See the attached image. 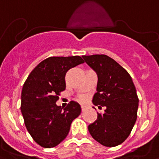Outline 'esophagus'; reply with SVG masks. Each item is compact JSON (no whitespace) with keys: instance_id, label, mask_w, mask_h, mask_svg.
Here are the masks:
<instances>
[{"instance_id":"1","label":"esophagus","mask_w":159,"mask_h":159,"mask_svg":"<svg viewBox=\"0 0 159 159\" xmlns=\"http://www.w3.org/2000/svg\"><path fill=\"white\" fill-rule=\"evenodd\" d=\"M86 109H87V106H81V111H85Z\"/></svg>"}]
</instances>
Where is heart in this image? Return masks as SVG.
<instances>
[{
	"instance_id": "obj_1",
	"label": "heart",
	"mask_w": 159,
	"mask_h": 159,
	"mask_svg": "<svg viewBox=\"0 0 159 159\" xmlns=\"http://www.w3.org/2000/svg\"><path fill=\"white\" fill-rule=\"evenodd\" d=\"M80 100H81V101H85V100H86V98H85V96H81V98H80Z\"/></svg>"
}]
</instances>
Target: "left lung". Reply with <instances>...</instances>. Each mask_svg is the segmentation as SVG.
I'll return each instance as SVG.
<instances>
[{"label": "left lung", "instance_id": "1", "mask_svg": "<svg viewBox=\"0 0 159 159\" xmlns=\"http://www.w3.org/2000/svg\"><path fill=\"white\" fill-rule=\"evenodd\" d=\"M98 75L95 106H105L102 114L88 126L93 139L107 147L122 143L137 119L139 98L130 75L117 61L104 54L83 56Z\"/></svg>", "mask_w": 159, "mask_h": 159}]
</instances>
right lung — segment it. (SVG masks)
<instances>
[{
	"mask_svg": "<svg viewBox=\"0 0 159 159\" xmlns=\"http://www.w3.org/2000/svg\"><path fill=\"white\" fill-rule=\"evenodd\" d=\"M84 63L80 56L50 57L36 66L21 91L20 110L26 129L36 143L52 148L68 135L73 120L81 114V106L71 101L66 108L57 106L58 95L66 89L69 70Z\"/></svg>",
	"mask_w": 159,
	"mask_h": 159,
	"instance_id": "1",
	"label": "right lung"
}]
</instances>
